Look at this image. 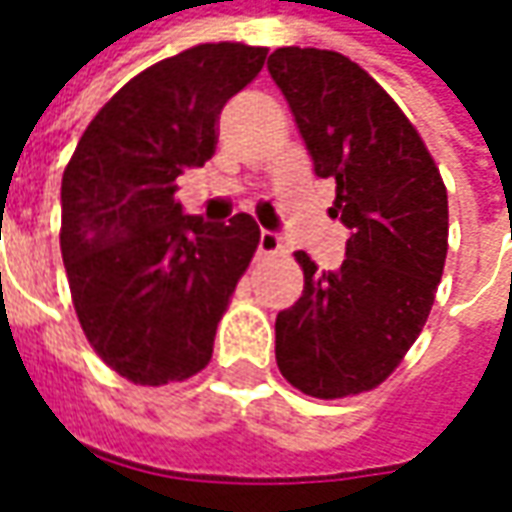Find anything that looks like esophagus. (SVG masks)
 <instances>
[{
	"mask_svg": "<svg viewBox=\"0 0 512 512\" xmlns=\"http://www.w3.org/2000/svg\"><path fill=\"white\" fill-rule=\"evenodd\" d=\"M281 236L279 233L273 231H262V236H259V253L262 256H276V253H281Z\"/></svg>",
	"mask_w": 512,
	"mask_h": 512,
	"instance_id": "obj_1",
	"label": "esophagus"
}]
</instances>
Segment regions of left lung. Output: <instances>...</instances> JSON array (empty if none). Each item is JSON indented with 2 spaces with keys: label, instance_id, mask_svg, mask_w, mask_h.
I'll use <instances>...</instances> for the list:
<instances>
[{
  "label": "left lung",
  "instance_id": "left-lung-1",
  "mask_svg": "<svg viewBox=\"0 0 512 512\" xmlns=\"http://www.w3.org/2000/svg\"><path fill=\"white\" fill-rule=\"evenodd\" d=\"M267 70L293 109L332 214L352 231L338 270L304 250V293L276 318V363L298 392L377 389L423 332L448 253V191L414 123L335 50L279 47Z\"/></svg>",
  "mask_w": 512,
  "mask_h": 512
}]
</instances>
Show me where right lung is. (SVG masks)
Wrapping results in <instances>:
<instances>
[{"mask_svg":"<svg viewBox=\"0 0 512 512\" xmlns=\"http://www.w3.org/2000/svg\"><path fill=\"white\" fill-rule=\"evenodd\" d=\"M267 47L197 44L135 75L89 120L61 180V256L75 315L109 369L135 386L197 375L259 248L248 214L185 216L177 177L216 152L219 112Z\"/></svg>","mask_w":512,"mask_h":512,"instance_id":"add662e5","label":"right lung"}]
</instances>
